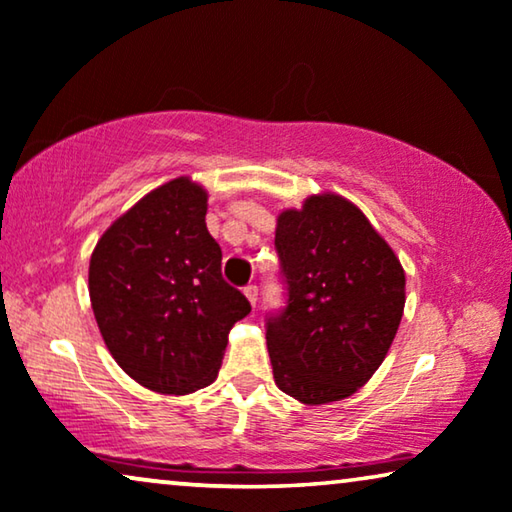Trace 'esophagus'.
<instances>
[{"instance_id": "34e87169", "label": "esophagus", "mask_w": 512, "mask_h": 512, "mask_svg": "<svg viewBox=\"0 0 512 512\" xmlns=\"http://www.w3.org/2000/svg\"><path fill=\"white\" fill-rule=\"evenodd\" d=\"M244 296H247L249 303L256 307V303H258V286H256V284H247V286H244Z\"/></svg>"}]
</instances>
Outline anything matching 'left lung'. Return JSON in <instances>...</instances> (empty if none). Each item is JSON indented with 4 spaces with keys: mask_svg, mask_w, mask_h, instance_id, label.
<instances>
[{
    "mask_svg": "<svg viewBox=\"0 0 512 512\" xmlns=\"http://www.w3.org/2000/svg\"><path fill=\"white\" fill-rule=\"evenodd\" d=\"M286 305L265 321L277 387L300 403L352 396L387 356L405 305V272L366 216L312 195L275 230Z\"/></svg>",
    "mask_w": 512,
    "mask_h": 512,
    "instance_id": "1",
    "label": "left lung"
}]
</instances>
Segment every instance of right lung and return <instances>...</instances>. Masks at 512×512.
Returning a JSON list of instances; mask_svg holds the SVG:
<instances>
[{"label":"right lung","mask_w":512,"mask_h":512,"mask_svg":"<svg viewBox=\"0 0 512 512\" xmlns=\"http://www.w3.org/2000/svg\"><path fill=\"white\" fill-rule=\"evenodd\" d=\"M205 214V188L179 177L116 219L90 256V303L111 356L160 394L212 384L230 328L251 312L221 275Z\"/></svg>","instance_id":"obj_1"}]
</instances>
